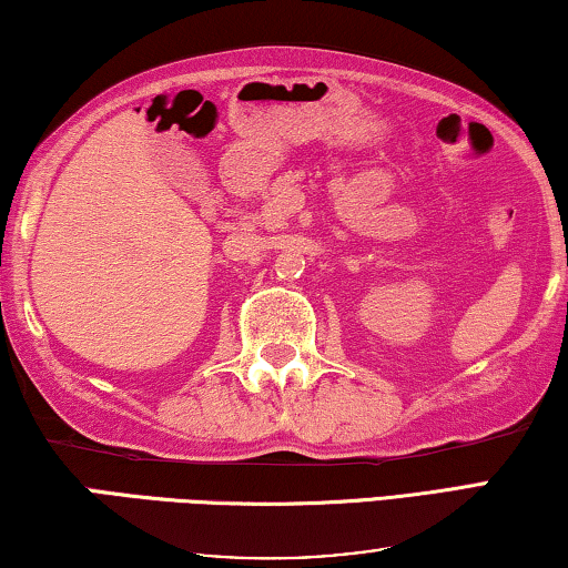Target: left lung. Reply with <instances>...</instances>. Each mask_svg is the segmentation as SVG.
Segmentation results:
<instances>
[{"label":"left lung","instance_id":"8db88e82","mask_svg":"<svg viewBox=\"0 0 568 568\" xmlns=\"http://www.w3.org/2000/svg\"><path fill=\"white\" fill-rule=\"evenodd\" d=\"M566 265H568V260H566Z\"/></svg>","mask_w":568,"mask_h":568}]
</instances>
